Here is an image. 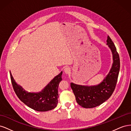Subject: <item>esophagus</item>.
<instances>
[{"label":"esophagus","mask_w":131,"mask_h":131,"mask_svg":"<svg viewBox=\"0 0 131 131\" xmlns=\"http://www.w3.org/2000/svg\"><path fill=\"white\" fill-rule=\"evenodd\" d=\"M64 72L66 74H69L70 73V69L69 67H66L64 69Z\"/></svg>","instance_id":"obj_1"}]
</instances>
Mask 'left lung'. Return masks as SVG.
Segmentation results:
<instances>
[{
	"label": "left lung",
	"mask_w": 131,
	"mask_h": 131,
	"mask_svg": "<svg viewBox=\"0 0 131 131\" xmlns=\"http://www.w3.org/2000/svg\"><path fill=\"white\" fill-rule=\"evenodd\" d=\"M107 43L113 54V63L109 73L97 85L84 86L70 83V86L79 105L85 108H92L102 104L112 96L115 89L120 62L115 46L108 36Z\"/></svg>",
	"instance_id": "8db88e82"
}]
</instances>
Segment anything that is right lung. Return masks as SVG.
I'll return each mask as SVG.
<instances>
[{
	"instance_id": "add662e5",
	"label": "right lung",
	"mask_w": 131,
	"mask_h": 131,
	"mask_svg": "<svg viewBox=\"0 0 131 131\" xmlns=\"http://www.w3.org/2000/svg\"><path fill=\"white\" fill-rule=\"evenodd\" d=\"M10 74L15 93L28 106L38 112H46L56 107L58 103V85L62 80V72L55 77L41 91L37 93L28 92L25 91L16 82L10 72Z\"/></svg>"
}]
</instances>
